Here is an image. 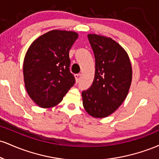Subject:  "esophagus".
<instances>
[{
  "label": "esophagus",
  "instance_id": "esophagus-1",
  "mask_svg": "<svg viewBox=\"0 0 159 159\" xmlns=\"http://www.w3.org/2000/svg\"><path fill=\"white\" fill-rule=\"evenodd\" d=\"M81 74H77V75H75V81L76 83H78L80 81V79H81Z\"/></svg>",
  "mask_w": 159,
  "mask_h": 159
}]
</instances>
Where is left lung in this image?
I'll use <instances>...</instances> for the list:
<instances>
[{
	"label": "left lung",
	"instance_id": "8db88e82",
	"mask_svg": "<svg viewBox=\"0 0 159 159\" xmlns=\"http://www.w3.org/2000/svg\"><path fill=\"white\" fill-rule=\"evenodd\" d=\"M87 37L96 66L93 84L82 92L83 105L93 117H107L122 105L129 93L132 64L125 49L111 38L91 34Z\"/></svg>",
	"mask_w": 159,
	"mask_h": 159
}]
</instances>
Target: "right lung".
I'll use <instances>...</instances> for the list:
<instances>
[{
    "instance_id": "right-lung-1",
    "label": "right lung",
    "mask_w": 159,
    "mask_h": 159,
    "mask_svg": "<svg viewBox=\"0 0 159 159\" xmlns=\"http://www.w3.org/2000/svg\"><path fill=\"white\" fill-rule=\"evenodd\" d=\"M78 37L76 32L53 30L39 36L27 49L24 81L27 94L38 106H55L74 85L69 52Z\"/></svg>"
}]
</instances>
